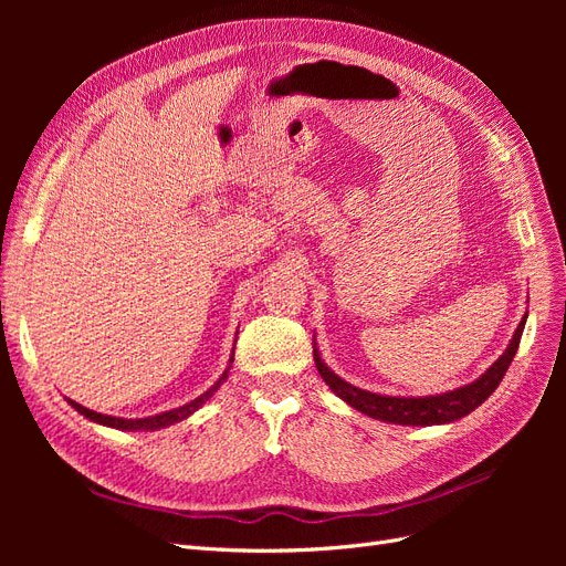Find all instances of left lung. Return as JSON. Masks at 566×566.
<instances>
[{"label":"left lung","mask_w":566,"mask_h":566,"mask_svg":"<svg viewBox=\"0 0 566 566\" xmlns=\"http://www.w3.org/2000/svg\"><path fill=\"white\" fill-rule=\"evenodd\" d=\"M524 323H526V316L520 321L507 349L499 356V361H495L482 375V378H476L474 382H470L465 387H458L453 391L437 394V397H385V394H373L366 389H358V387L342 380L339 375H335L328 366L323 364L316 345H314V361H316V368L321 373V378L325 380V385H328L342 401H347L352 408L361 410V413H366L368 418L394 422V424H422V427L424 424H443V422H453V420H460L468 413H472V410L476 406H482L495 391V387L501 385L507 366L512 364V358H515V354H517L520 339L524 333Z\"/></svg>","instance_id":"8db88e82"}]
</instances>
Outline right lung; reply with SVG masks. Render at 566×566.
Segmentation results:
<instances>
[{"instance_id": "1", "label": "right lung", "mask_w": 566, "mask_h": 566, "mask_svg": "<svg viewBox=\"0 0 566 566\" xmlns=\"http://www.w3.org/2000/svg\"><path fill=\"white\" fill-rule=\"evenodd\" d=\"M231 364H233V354H231V358H229V368H231ZM229 368L224 370V375H221V378L205 391V394H200L198 399H193V401H188V403H184V406H179V408H172V410H165V413H158V416H150V418H115V416H104V413H96V410H90V408H84V406H80V403H75V401H71L67 399V403H71L77 413H82L84 418H90L92 422H98V424H106V427H115V430H125V432H139V430H144V432H148V430H160V427H169V424H175V422H181V420H186L188 416H193L196 410L208 401L212 394L219 389V385L224 382L227 378H229Z\"/></svg>"}]
</instances>
